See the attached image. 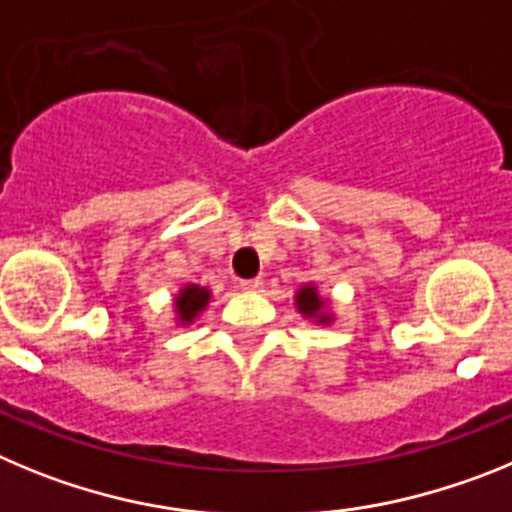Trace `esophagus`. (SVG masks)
Returning a JSON list of instances; mask_svg holds the SVG:
<instances>
[{
  "instance_id": "34e87169",
  "label": "esophagus",
  "mask_w": 512,
  "mask_h": 512,
  "mask_svg": "<svg viewBox=\"0 0 512 512\" xmlns=\"http://www.w3.org/2000/svg\"><path fill=\"white\" fill-rule=\"evenodd\" d=\"M237 285L242 290H260L262 288V280L260 278H242V280H237Z\"/></svg>"
}]
</instances>
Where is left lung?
<instances>
[{"instance_id":"8db88e82","label":"left lung","mask_w":512,"mask_h":512,"mask_svg":"<svg viewBox=\"0 0 512 512\" xmlns=\"http://www.w3.org/2000/svg\"><path fill=\"white\" fill-rule=\"evenodd\" d=\"M296 303H298V311L306 313V316H316V313H321V298L319 293H316V288H311V285L298 290ZM321 319H324V316H321Z\"/></svg>"}]
</instances>
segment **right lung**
<instances>
[{
    "instance_id": "1",
    "label": "right lung",
    "mask_w": 512,
    "mask_h": 512,
    "mask_svg": "<svg viewBox=\"0 0 512 512\" xmlns=\"http://www.w3.org/2000/svg\"><path fill=\"white\" fill-rule=\"evenodd\" d=\"M206 301H209V290H206V288L191 285V288L183 290L181 296H178V301H176L183 324H188V321H191L193 316H196V313H199L201 308L206 306Z\"/></svg>"
}]
</instances>
